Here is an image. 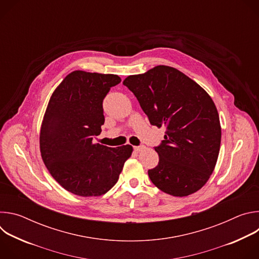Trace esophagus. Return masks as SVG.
Wrapping results in <instances>:
<instances>
[{
    "label": "esophagus",
    "instance_id": "obj_1",
    "mask_svg": "<svg viewBox=\"0 0 259 259\" xmlns=\"http://www.w3.org/2000/svg\"><path fill=\"white\" fill-rule=\"evenodd\" d=\"M145 149V146L144 145H139V146H134V150L136 151V152H141V151H143Z\"/></svg>",
    "mask_w": 259,
    "mask_h": 259
}]
</instances>
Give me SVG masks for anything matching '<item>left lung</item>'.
<instances>
[{
	"label": "left lung",
	"mask_w": 259,
	"mask_h": 259,
	"mask_svg": "<svg viewBox=\"0 0 259 259\" xmlns=\"http://www.w3.org/2000/svg\"><path fill=\"white\" fill-rule=\"evenodd\" d=\"M123 84L136 96L152 125L165 127L155 147L159 164L149 176L162 192L187 197L210 178L219 154L221 127L210 95L180 70L158 65Z\"/></svg>",
	"instance_id": "8db88e82"
}]
</instances>
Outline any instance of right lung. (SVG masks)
<instances>
[{
  "label": "right lung",
  "mask_w": 259,
  "mask_h": 259,
  "mask_svg": "<svg viewBox=\"0 0 259 259\" xmlns=\"http://www.w3.org/2000/svg\"><path fill=\"white\" fill-rule=\"evenodd\" d=\"M117 75L75 70L52 93L40 132V151L52 177L67 192L80 197L104 195L117 183L129 144L108 147L93 143L104 124L102 101Z\"/></svg>",
  "instance_id": "add662e5"
}]
</instances>
